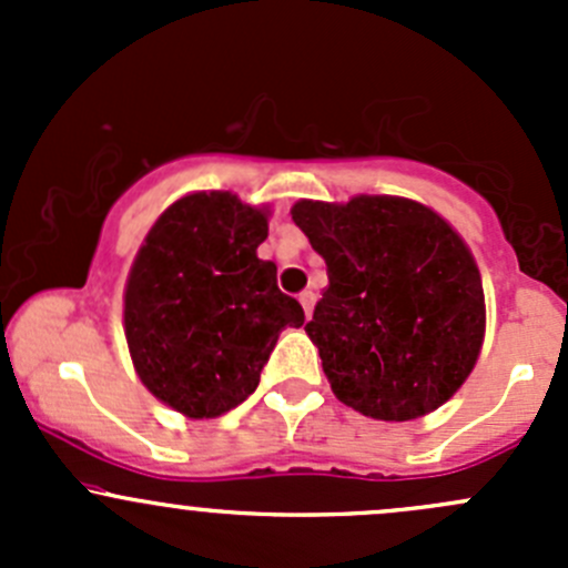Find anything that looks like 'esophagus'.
Here are the masks:
<instances>
[{"mask_svg":"<svg viewBox=\"0 0 568 568\" xmlns=\"http://www.w3.org/2000/svg\"><path fill=\"white\" fill-rule=\"evenodd\" d=\"M300 302H302V307H305V316L311 318L313 316V305H316V294H313V291H302Z\"/></svg>","mask_w":568,"mask_h":568,"instance_id":"1","label":"esophagus"}]
</instances>
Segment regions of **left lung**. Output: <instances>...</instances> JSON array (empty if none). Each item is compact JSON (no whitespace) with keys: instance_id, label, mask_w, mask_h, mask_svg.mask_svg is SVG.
<instances>
[{"instance_id":"obj_1","label":"left lung","mask_w":568,"mask_h":568,"mask_svg":"<svg viewBox=\"0 0 568 568\" xmlns=\"http://www.w3.org/2000/svg\"><path fill=\"white\" fill-rule=\"evenodd\" d=\"M296 225L329 285L305 332L332 393L374 420H415L450 398L480 354L484 285L459 233L426 205L387 194L300 200Z\"/></svg>"}]
</instances>
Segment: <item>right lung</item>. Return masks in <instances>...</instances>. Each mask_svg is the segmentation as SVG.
Here are the masks:
<instances>
[{"label":"right lung","mask_w":568,"mask_h":568,"mask_svg":"<svg viewBox=\"0 0 568 568\" xmlns=\"http://www.w3.org/2000/svg\"><path fill=\"white\" fill-rule=\"evenodd\" d=\"M268 214L231 192L175 200L145 236L123 296L136 376L159 400L203 420L255 393L285 326L305 311L261 261Z\"/></svg>","instance_id":"right-lung-1"}]
</instances>
